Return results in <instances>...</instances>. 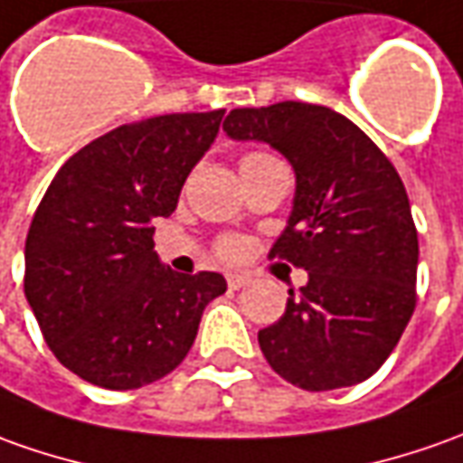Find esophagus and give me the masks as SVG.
<instances>
[{
	"mask_svg": "<svg viewBox=\"0 0 463 463\" xmlns=\"http://www.w3.org/2000/svg\"><path fill=\"white\" fill-rule=\"evenodd\" d=\"M248 284H250V276H243V273H228V286H231L232 291L245 288Z\"/></svg>",
	"mask_w": 463,
	"mask_h": 463,
	"instance_id": "34e87169",
	"label": "esophagus"
}]
</instances>
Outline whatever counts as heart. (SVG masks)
I'll return each instance as SVG.
<instances>
[{"instance_id": "heart-1", "label": "heart", "mask_w": 463, "mask_h": 463, "mask_svg": "<svg viewBox=\"0 0 463 463\" xmlns=\"http://www.w3.org/2000/svg\"><path fill=\"white\" fill-rule=\"evenodd\" d=\"M253 156H266V154H248V156H243V159H253ZM218 250L222 258H238L241 253H243V241L228 235V238H222V241L218 243Z\"/></svg>"}]
</instances>
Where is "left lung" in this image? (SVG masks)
<instances>
[{"mask_svg":"<svg viewBox=\"0 0 463 463\" xmlns=\"http://www.w3.org/2000/svg\"><path fill=\"white\" fill-rule=\"evenodd\" d=\"M222 128L231 139L271 144L297 175L271 258L304 269L309 281L258 332L263 357L314 392L375 375L416 309L418 232L403 179L360 126L326 106L235 109Z\"/></svg>","mask_w":463,"mask_h":463,"instance_id":"left-lung-1","label":"left lung"}]
</instances>
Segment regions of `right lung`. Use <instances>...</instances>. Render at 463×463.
I'll return each instance as SVG.
<instances>
[{"label": "right lung", "instance_id": "add662e5", "mask_svg": "<svg viewBox=\"0 0 463 463\" xmlns=\"http://www.w3.org/2000/svg\"><path fill=\"white\" fill-rule=\"evenodd\" d=\"M222 109L124 124L60 166L24 243V297L47 347L106 390H137L177 367L220 273L172 271L154 225L175 213L192 166L218 137Z\"/></svg>", "mask_w": 463, "mask_h": 463}]
</instances>
